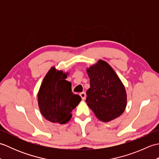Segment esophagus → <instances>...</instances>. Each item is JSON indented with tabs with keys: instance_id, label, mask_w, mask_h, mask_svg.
Masks as SVG:
<instances>
[{
	"instance_id": "1",
	"label": "esophagus",
	"mask_w": 159,
	"mask_h": 159,
	"mask_svg": "<svg viewBox=\"0 0 159 159\" xmlns=\"http://www.w3.org/2000/svg\"><path fill=\"white\" fill-rule=\"evenodd\" d=\"M80 96L81 97L82 100H85L86 98V93L85 92H81L80 93Z\"/></svg>"
}]
</instances>
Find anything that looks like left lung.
Returning <instances> with one entry per match:
<instances>
[{
  "label": "left lung",
  "mask_w": 159,
  "mask_h": 159,
  "mask_svg": "<svg viewBox=\"0 0 159 159\" xmlns=\"http://www.w3.org/2000/svg\"><path fill=\"white\" fill-rule=\"evenodd\" d=\"M90 88L86 102L96 117L108 122L120 117L127 105V94L121 80L105 61L99 59L87 67Z\"/></svg>",
  "instance_id": "8db88e82"
}]
</instances>
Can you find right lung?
<instances>
[{"mask_svg": "<svg viewBox=\"0 0 159 159\" xmlns=\"http://www.w3.org/2000/svg\"><path fill=\"white\" fill-rule=\"evenodd\" d=\"M68 72L52 66L43 78L38 93L40 113L52 123L66 124L81 98L72 92V83L66 80Z\"/></svg>", "mask_w": 159, "mask_h": 159, "instance_id": "add662e5", "label": "right lung"}]
</instances>
